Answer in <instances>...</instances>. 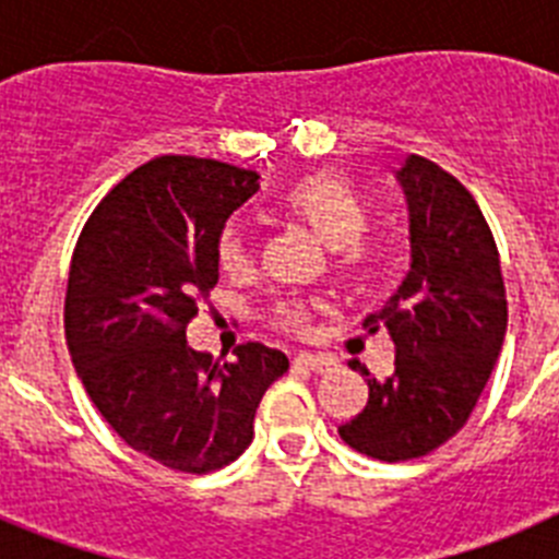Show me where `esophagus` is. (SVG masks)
I'll use <instances>...</instances> for the list:
<instances>
[{"mask_svg":"<svg viewBox=\"0 0 559 559\" xmlns=\"http://www.w3.org/2000/svg\"><path fill=\"white\" fill-rule=\"evenodd\" d=\"M296 367H305L310 369V372H328L330 369V360L322 358V355H310V353H299L294 358Z\"/></svg>","mask_w":559,"mask_h":559,"instance_id":"obj_1","label":"esophagus"}]
</instances>
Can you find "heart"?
<instances>
[{"label": "heart", "instance_id": "1", "mask_svg": "<svg viewBox=\"0 0 559 559\" xmlns=\"http://www.w3.org/2000/svg\"><path fill=\"white\" fill-rule=\"evenodd\" d=\"M280 206L290 221L313 231L333 251V265L349 280L367 276L374 265V246L364 231L372 212L358 187L338 170L308 173L288 187ZM218 263L226 274H246L251 269V246L243 229L226 226L218 237ZM313 308L302 299H285L274 305L276 328L288 333H308Z\"/></svg>", "mask_w": 559, "mask_h": 559}]
</instances>
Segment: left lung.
<instances>
[{"mask_svg": "<svg viewBox=\"0 0 559 559\" xmlns=\"http://www.w3.org/2000/svg\"><path fill=\"white\" fill-rule=\"evenodd\" d=\"M406 190L412 271L364 330H389L394 372L367 374L364 412L338 426L353 451L380 462L428 456L462 431L507 333V290L492 231L467 187L412 153L397 170Z\"/></svg>", "mask_w": 559, "mask_h": 559, "instance_id": "8db88e82", "label": "left lung"}]
</instances>
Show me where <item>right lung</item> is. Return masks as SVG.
Returning <instances> with one entry per match:
<instances>
[{
    "label": "right lung",
    "mask_w": 559,
    "mask_h": 559,
    "mask_svg": "<svg viewBox=\"0 0 559 559\" xmlns=\"http://www.w3.org/2000/svg\"><path fill=\"white\" fill-rule=\"evenodd\" d=\"M254 170L159 156L95 206L69 265L63 330L97 412L128 448L176 473H212L254 437L265 389L288 358L240 344L235 360L187 347L218 285V237L260 190Z\"/></svg>",
    "instance_id": "1"
}]
</instances>
